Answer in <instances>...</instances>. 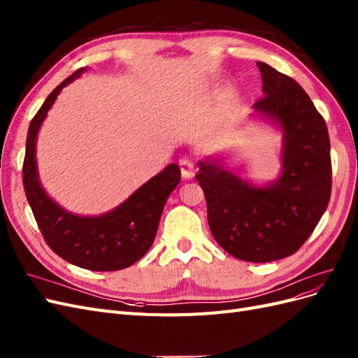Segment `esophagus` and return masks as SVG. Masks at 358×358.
<instances>
[{"label": "esophagus", "instance_id": "obj_1", "mask_svg": "<svg viewBox=\"0 0 358 358\" xmlns=\"http://www.w3.org/2000/svg\"><path fill=\"white\" fill-rule=\"evenodd\" d=\"M180 165V171L182 178H192L193 173H195V166H193V162L187 160V159H181L178 162Z\"/></svg>", "mask_w": 358, "mask_h": 358}]
</instances>
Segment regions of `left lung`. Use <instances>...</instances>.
Here are the masks:
<instances>
[{"mask_svg":"<svg viewBox=\"0 0 358 358\" xmlns=\"http://www.w3.org/2000/svg\"><path fill=\"white\" fill-rule=\"evenodd\" d=\"M258 67L264 97L253 109L282 130L279 178L253 186L214 157L199 162L195 178L214 240L241 261L270 262L297 252L321 220L331 195V159L327 124L306 91L271 66L259 61Z\"/></svg>","mask_w":358,"mask_h":358,"instance_id":"1","label":"left lung"}]
</instances>
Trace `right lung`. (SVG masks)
I'll use <instances>...</instances> for the list:
<instances>
[{
  "mask_svg": "<svg viewBox=\"0 0 358 358\" xmlns=\"http://www.w3.org/2000/svg\"><path fill=\"white\" fill-rule=\"evenodd\" d=\"M85 70L80 67L66 78L29 122L22 168L24 189L40 232L59 258L91 271H115L130 267L151 248L163 207L180 182L181 172L178 165L171 163L118 207L93 217L71 214L49 198L37 173V134L59 91Z\"/></svg>",
  "mask_w": 358,
  "mask_h": 358,
  "instance_id": "obj_1",
  "label": "right lung"
}]
</instances>
